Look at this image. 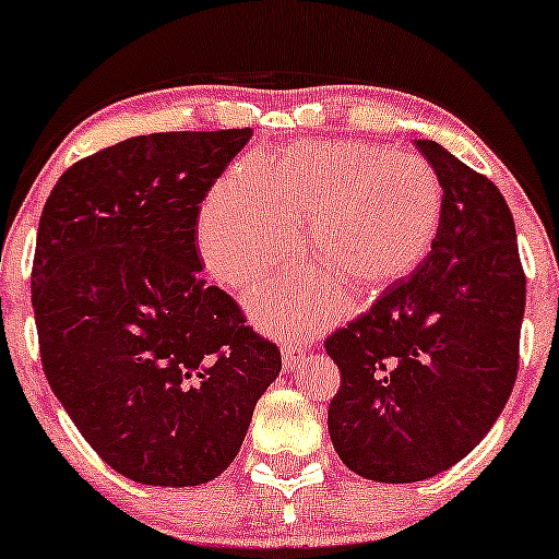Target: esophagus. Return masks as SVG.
<instances>
[{
  "label": "esophagus",
  "mask_w": 559,
  "mask_h": 559,
  "mask_svg": "<svg viewBox=\"0 0 559 559\" xmlns=\"http://www.w3.org/2000/svg\"><path fill=\"white\" fill-rule=\"evenodd\" d=\"M304 356H307V348H304V345L284 343V366H286V369H294L296 364H301Z\"/></svg>",
  "instance_id": "34e87169"
}]
</instances>
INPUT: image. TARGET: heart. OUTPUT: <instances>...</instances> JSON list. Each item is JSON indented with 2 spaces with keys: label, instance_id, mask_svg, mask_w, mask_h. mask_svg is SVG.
<instances>
[{
  "label": "heart",
  "instance_id": "heart-1",
  "mask_svg": "<svg viewBox=\"0 0 559 559\" xmlns=\"http://www.w3.org/2000/svg\"><path fill=\"white\" fill-rule=\"evenodd\" d=\"M443 218V182L420 154L369 141L296 144L245 157L216 182L198 218V247L224 286H247L304 245L325 271H294L258 288L250 309L265 330L299 335L335 307L332 278L353 294L397 284L428 258Z\"/></svg>",
  "mask_w": 559,
  "mask_h": 559
}]
</instances>
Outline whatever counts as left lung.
I'll use <instances>...</instances> for the list:
<instances>
[{
  "instance_id": "1",
  "label": "left lung",
  "mask_w": 559,
  "mask_h": 559,
  "mask_svg": "<svg viewBox=\"0 0 559 559\" xmlns=\"http://www.w3.org/2000/svg\"><path fill=\"white\" fill-rule=\"evenodd\" d=\"M415 146L443 182L436 245L324 343L341 369L332 447L377 483H420L483 441L515 384L526 307L513 216L496 182L436 141Z\"/></svg>"
}]
</instances>
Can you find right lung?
<instances>
[{"label": "right lung", "mask_w": 559, "mask_h": 559, "mask_svg": "<svg viewBox=\"0 0 559 559\" xmlns=\"http://www.w3.org/2000/svg\"><path fill=\"white\" fill-rule=\"evenodd\" d=\"M252 129L133 136L67 169L33 260L48 384L118 475L209 483L235 462L281 350L206 286L198 211Z\"/></svg>", "instance_id": "obj_1"}]
</instances>
